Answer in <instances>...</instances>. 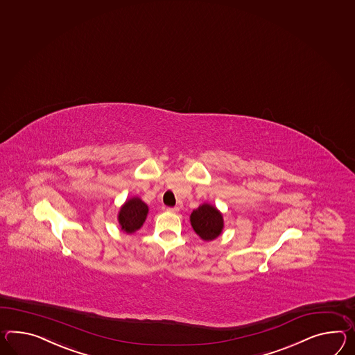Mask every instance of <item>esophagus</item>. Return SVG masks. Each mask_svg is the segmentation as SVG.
<instances>
[{
    "instance_id": "1",
    "label": "esophagus",
    "mask_w": 355,
    "mask_h": 355,
    "mask_svg": "<svg viewBox=\"0 0 355 355\" xmlns=\"http://www.w3.org/2000/svg\"><path fill=\"white\" fill-rule=\"evenodd\" d=\"M165 210H166V211H169V213H178V211H180V208H178V207H174V208H166Z\"/></svg>"
}]
</instances>
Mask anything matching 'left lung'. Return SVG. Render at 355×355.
I'll list each match as a JSON object with an SVG mask.
<instances>
[{"instance_id": "1", "label": "left lung", "mask_w": 355, "mask_h": 355, "mask_svg": "<svg viewBox=\"0 0 355 355\" xmlns=\"http://www.w3.org/2000/svg\"><path fill=\"white\" fill-rule=\"evenodd\" d=\"M191 225L205 241L216 239L223 230V218L214 207L202 204L191 213Z\"/></svg>"}]
</instances>
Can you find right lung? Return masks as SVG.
<instances>
[{"instance_id": "add662e5", "label": "right lung", "mask_w": 355, "mask_h": 355, "mask_svg": "<svg viewBox=\"0 0 355 355\" xmlns=\"http://www.w3.org/2000/svg\"><path fill=\"white\" fill-rule=\"evenodd\" d=\"M147 208L146 204L139 199V198H133L128 200L119 211V225H121V230L127 234H132L135 231H137L141 225H144L145 219H146Z\"/></svg>"}]
</instances>
